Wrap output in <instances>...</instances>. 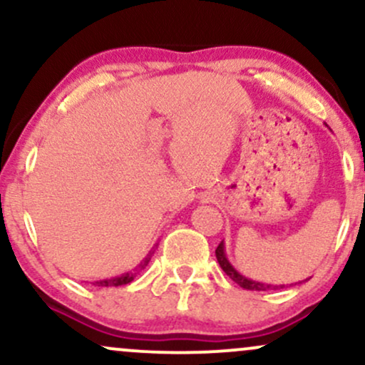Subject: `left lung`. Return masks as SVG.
Here are the masks:
<instances>
[{
    "label": "left lung",
    "mask_w": 365,
    "mask_h": 365,
    "mask_svg": "<svg viewBox=\"0 0 365 365\" xmlns=\"http://www.w3.org/2000/svg\"><path fill=\"white\" fill-rule=\"evenodd\" d=\"M216 259L217 262H220L221 269L225 271L226 274L230 276V278L233 279L237 284H240L242 288H245V290H255V292H266V290H279V288H283L284 284H267V283H262V282H254V279L250 278H245L244 274H240L235 267L232 266L228 261V257H226V252H225V242H221L220 245H217L216 249ZM307 282V279H305Z\"/></svg>",
    "instance_id": "obj_1"
}]
</instances>
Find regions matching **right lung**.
<instances>
[{"label":"right lung","instance_id":"add662e5","mask_svg":"<svg viewBox=\"0 0 365 365\" xmlns=\"http://www.w3.org/2000/svg\"><path fill=\"white\" fill-rule=\"evenodd\" d=\"M158 245L159 244H154L153 249L149 250V254L145 255V257L140 261L139 266L133 267L132 271H128V273H123V274H120V276H113V278L99 279V282H96L94 284H96V287H121V284H128L130 282H133V279H135V276L139 274L145 266H148L149 261H150V257H153V254L156 252Z\"/></svg>","mask_w":365,"mask_h":365}]
</instances>
